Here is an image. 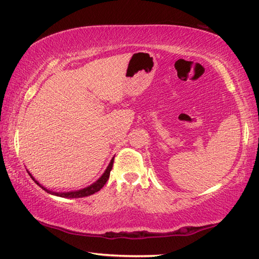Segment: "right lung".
<instances>
[{
  "instance_id": "right-lung-1",
  "label": "right lung",
  "mask_w": 259,
  "mask_h": 259,
  "mask_svg": "<svg viewBox=\"0 0 259 259\" xmlns=\"http://www.w3.org/2000/svg\"><path fill=\"white\" fill-rule=\"evenodd\" d=\"M113 162H114V159L111 161V163L108 164L107 169H106V171H105V172L103 174V176L100 177L97 182L94 183L93 185H90V186H88V187H85V188H83V190L75 191V192L56 193V192L49 191V190H47L46 187H43L42 185H40V184H38L36 181H35V179L33 178L32 175L29 174V176L32 177L33 181H34L35 183H36L38 186L42 187L43 190H45L46 192L50 193V194H55V195H57V196H61V198H84V196H89V195H91V194H94V193H96V192H98V191L102 190L103 186H104L105 184H106V182L108 181V178H109V172H111V170H112V168H113Z\"/></svg>"
}]
</instances>
